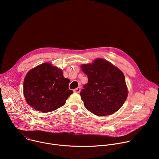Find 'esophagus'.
I'll return each instance as SVG.
<instances>
[{
    "label": "esophagus",
    "mask_w": 159,
    "mask_h": 159,
    "mask_svg": "<svg viewBox=\"0 0 159 159\" xmlns=\"http://www.w3.org/2000/svg\"><path fill=\"white\" fill-rule=\"evenodd\" d=\"M74 92L75 93H79L80 92V87H78L77 88H76L74 90Z\"/></svg>",
    "instance_id": "obj_1"
}]
</instances>
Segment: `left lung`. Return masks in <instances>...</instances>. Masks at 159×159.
Instances as JSON below:
<instances>
[{
    "label": "left lung",
    "mask_w": 159,
    "mask_h": 159,
    "mask_svg": "<svg viewBox=\"0 0 159 159\" xmlns=\"http://www.w3.org/2000/svg\"><path fill=\"white\" fill-rule=\"evenodd\" d=\"M81 69L88 77L80 93L85 108L100 116L120 109L128 96L123 73L102 58L96 59L91 64H83Z\"/></svg>",
    "instance_id": "left-lung-1"
}]
</instances>
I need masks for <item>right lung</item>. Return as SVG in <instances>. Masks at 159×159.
I'll list each match as a JSON object with an SVG mask.
<instances>
[{
  "instance_id": "right-lung-1",
  "label": "right lung",
  "mask_w": 159,
  "mask_h": 159,
  "mask_svg": "<svg viewBox=\"0 0 159 159\" xmlns=\"http://www.w3.org/2000/svg\"><path fill=\"white\" fill-rule=\"evenodd\" d=\"M70 80L63 70L50 63H42L30 70L23 84L27 103L36 111L49 112L63 106L72 93L69 89Z\"/></svg>"
}]
</instances>
